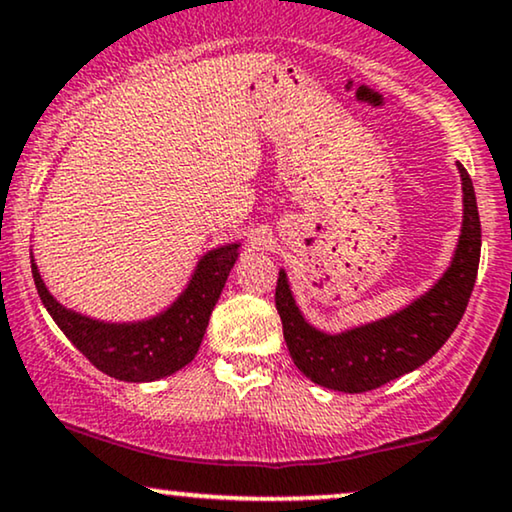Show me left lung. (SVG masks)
I'll return each mask as SVG.
<instances>
[{"label": "left lung", "mask_w": 512, "mask_h": 512, "mask_svg": "<svg viewBox=\"0 0 512 512\" xmlns=\"http://www.w3.org/2000/svg\"><path fill=\"white\" fill-rule=\"evenodd\" d=\"M463 190V221L449 268L428 291L400 310L341 331H324L305 320L280 268L275 291L284 341L298 369L317 386L338 393H367L426 364L454 334L473 294L480 265L482 230L475 188L456 162Z\"/></svg>", "instance_id": "1"}]
</instances>
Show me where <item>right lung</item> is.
<instances>
[{"label": "right lung", "instance_id": "1", "mask_svg": "<svg viewBox=\"0 0 512 512\" xmlns=\"http://www.w3.org/2000/svg\"><path fill=\"white\" fill-rule=\"evenodd\" d=\"M242 242L221 244L199 256L174 301L143 320H98L77 313L51 294L30 254L32 277L44 308L86 360L117 381L152 383L176 374L195 360L209 317L221 298Z\"/></svg>", "mask_w": 512, "mask_h": 512}]
</instances>
